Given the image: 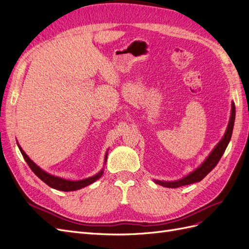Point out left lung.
<instances>
[{
  "label": "left lung",
  "mask_w": 249,
  "mask_h": 249,
  "mask_svg": "<svg viewBox=\"0 0 249 249\" xmlns=\"http://www.w3.org/2000/svg\"><path fill=\"white\" fill-rule=\"evenodd\" d=\"M235 116H236V107H235V104L231 103V114L227 132H225L224 136L220 140V142L218 143L216 147L212 150V153H211L210 156L207 158L206 161L203 162L196 170H194L193 172L190 173V175H188L187 177H185L182 179L176 180V182H163V180H155V183L160 185V186L167 187V188H178L180 186L200 182V180L205 178L210 171H212L215 168L217 163L219 162V160L221 159V157H222L223 153L225 152V149H227L228 144H229V142L231 137V134H232L233 124H235Z\"/></svg>",
  "instance_id": "8db88e82"
}]
</instances>
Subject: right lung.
I'll list each match as a JSON object with an SVG mask.
<instances>
[{
	"label": "right lung",
	"mask_w": 249,
	"mask_h": 249,
	"mask_svg": "<svg viewBox=\"0 0 249 249\" xmlns=\"http://www.w3.org/2000/svg\"><path fill=\"white\" fill-rule=\"evenodd\" d=\"M18 148L20 150L22 157H24V159L28 163L29 167L31 168V170L35 173V175L38 177L42 180V182H44L50 187L54 188V189H57V190H61V191L79 190V189H81V188H84L90 184H92L93 182H95L96 179H99L103 176V172H104L103 170L91 178H88L86 179H82V180H69V179L58 178V177L51 176V175H49V173L44 172L42 169H40L33 161H31V159H30V158L26 155V153L21 149V147L19 145H18ZM106 160H107V155H106V157H105V161Z\"/></svg>",
	"instance_id": "obj_1"
}]
</instances>
